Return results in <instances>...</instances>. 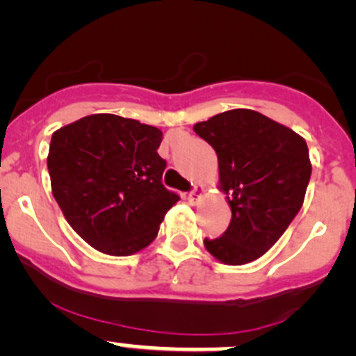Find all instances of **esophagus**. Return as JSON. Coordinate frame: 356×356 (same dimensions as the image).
Returning <instances> with one entry per match:
<instances>
[{
  "label": "esophagus",
  "mask_w": 356,
  "mask_h": 356,
  "mask_svg": "<svg viewBox=\"0 0 356 356\" xmlns=\"http://www.w3.org/2000/svg\"><path fill=\"white\" fill-rule=\"evenodd\" d=\"M202 192H204L202 188H199V186H193L192 192L188 193L190 202H199V199H200V197H202Z\"/></svg>",
  "instance_id": "34e87169"
}]
</instances>
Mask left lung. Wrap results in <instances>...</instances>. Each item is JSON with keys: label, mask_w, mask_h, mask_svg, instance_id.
<instances>
[{"label": "left lung", "mask_w": 356, "mask_h": 356, "mask_svg": "<svg viewBox=\"0 0 356 356\" xmlns=\"http://www.w3.org/2000/svg\"><path fill=\"white\" fill-rule=\"evenodd\" d=\"M193 131L218 156L220 188L232 220L225 234L204 238L227 265L265 254L296 218L312 177L308 145L293 129L249 108H234L197 122Z\"/></svg>", "instance_id": "left-lung-1"}]
</instances>
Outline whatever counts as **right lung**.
I'll return each mask as SVG.
<instances>
[{"label": "right lung", "instance_id": "obj_1", "mask_svg": "<svg viewBox=\"0 0 356 356\" xmlns=\"http://www.w3.org/2000/svg\"><path fill=\"white\" fill-rule=\"evenodd\" d=\"M163 131L135 119L93 114L54 133L51 192L70 227L100 252L129 256L157 237L179 200L163 185Z\"/></svg>", "mask_w": 356, "mask_h": 356}]
</instances>
